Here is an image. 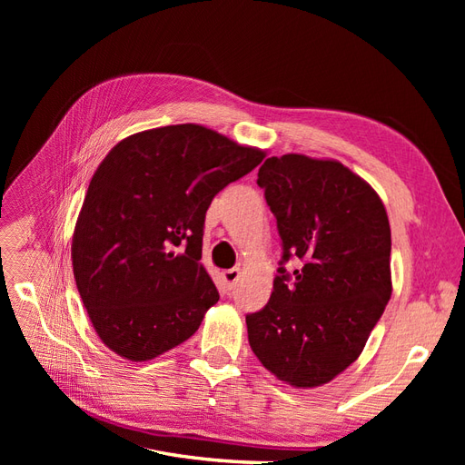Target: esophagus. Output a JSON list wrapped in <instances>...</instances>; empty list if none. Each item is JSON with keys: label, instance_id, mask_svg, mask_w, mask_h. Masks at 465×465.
Returning a JSON list of instances; mask_svg holds the SVG:
<instances>
[{"label": "esophagus", "instance_id": "34e87169", "mask_svg": "<svg viewBox=\"0 0 465 465\" xmlns=\"http://www.w3.org/2000/svg\"><path fill=\"white\" fill-rule=\"evenodd\" d=\"M238 279H241V270H238V267H232V270L223 272V281H224V287H227V291L236 287Z\"/></svg>", "mask_w": 465, "mask_h": 465}]
</instances>
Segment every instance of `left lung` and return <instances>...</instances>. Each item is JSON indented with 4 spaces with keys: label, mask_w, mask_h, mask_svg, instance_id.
Here are the masks:
<instances>
[{
    "label": "left lung",
    "mask_w": 465,
    "mask_h": 465,
    "mask_svg": "<svg viewBox=\"0 0 465 465\" xmlns=\"http://www.w3.org/2000/svg\"><path fill=\"white\" fill-rule=\"evenodd\" d=\"M258 186L283 256L273 292L246 316L263 367L294 388L328 384L355 362L391 297V234L382 200L340 161L270 157ZM302 262L289 274L282 265Z\"/></svg>",
    "instance_id": "1"
}]
</instances>
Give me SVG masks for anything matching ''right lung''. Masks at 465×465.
<instances>
[{"label": "right lung", "instance_id": "add662e5", "mask_svg": "<svg viewBox=\"0 0 465 465\" xmlns=\"http://www.w3.org/2000/svg\"><path fill=\"white\" fill-rule=\"evenodd\" d=\"M263 157L198 124L139 132L112 147L72 242L77 291L110 351L151 361L198 331L219 301L200 263L205 213Z\"/></svg>", "mask_w": 465, "mask_h": 465}]
</instances>
